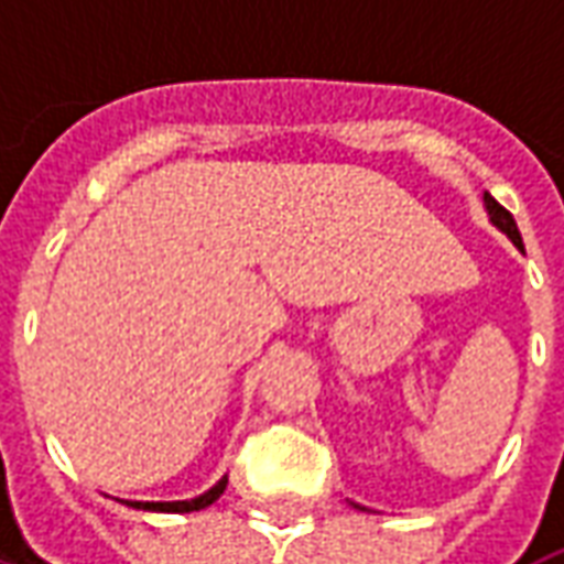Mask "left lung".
I'll list each match as a JSON object with an SVG mask.
<instances>
[{"label":"left lung","instance_id":"left-lung-1","mask_svg":"<svg viewBox=\"0 0 564 564\" xmlns=\"http://www.w3.org/2000/svg\"><path fill=\"white\" fill-rule=\"evenodd\" d=\"M482 202H485V212H488V217H491V224H495L500 232H507V236H510V242L525 254V245H522V236H519V227H516V220H512L510 212H507V208H503L491 193H485Z\"/></svg>","mask_w":564,"mask_h":564}]
</instances>
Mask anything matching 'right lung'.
Listing matches in <instances>:
<instances>
[{
	"instance_id": "obj_1",
	"label": "right lung",
	"mask_w": 564,
	"mask_h": 564,
	"mask_svg": "<svg viewBox=\"0 0 564 564\" xmlns=\"http://www.w3.org/2000/svg\"><path fill=\"white\" fill-rule=\"evenodd\" d=\"M224 488H227V476H224L217 485H212L205 495L189 497V500H119V503H126V507H131V510H147V512H196V510H205V507H212L217 497L224 495Z\"/></svg>"
}]
</instances>
